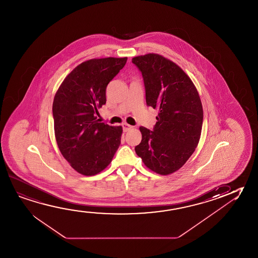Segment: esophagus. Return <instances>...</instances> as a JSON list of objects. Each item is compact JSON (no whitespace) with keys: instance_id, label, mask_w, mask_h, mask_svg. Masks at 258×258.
Masks as SVG:
<instances>
[{"instance_id":"obj_1","label":"esophagus","mask_w":258,"mask_h":258,"mask_svg":"<svg viewBox=\"0 0 258 258\" xmlns=\"http://www.w3.org/2000/svg\"><path fill=\"white\" fill-rule=\"evenodd\" d=\"M123 127V131L124 132H127V131H131V128H132V126L130 125V124H127V123H124L122 125Z\"/></svg>"}]
</instances>
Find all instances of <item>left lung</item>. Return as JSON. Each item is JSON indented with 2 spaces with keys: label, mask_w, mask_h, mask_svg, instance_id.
<instances>
[{
  "label": "left lung",
  "mask_w": 258,
  "mask_h": 258,
  "mask_svg": "<svg viewBox=\"0 0 258 258\" xmlns=\"http://www.w3.org/2000/svg\"><path fill=\"white\" fill-rule=\"evenodd\" d=\"M132 62L143 76L147 105L159 111L153 131L139 127L142 140L136 153L151 171L171 174L199 145L204 116L199 92L182 69L163 56L148 53Z\"/></svg>",
  "instance_id": "obj_1"
}]
</instances>
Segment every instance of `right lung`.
I'll list each match as a JSON object with an SVG mask.
<instances>
[{"mask_svg":"<svg viewBox=\"0 0 258 258\" xmlns=\"http://www.w3.org/2000/svg\"><path fill=\"white\" fill-rule=\"evenodd\" d=\"M124 58L84 61L65 78L52 103L56 142L64 158L80 174L93 176L111 163L120 145L121 126L99 122L106 87L127 62Z\"/></svg>","mask_w":258,"mask_h":258,"instance_id":"1","label":"right lung"}]
</instances>
